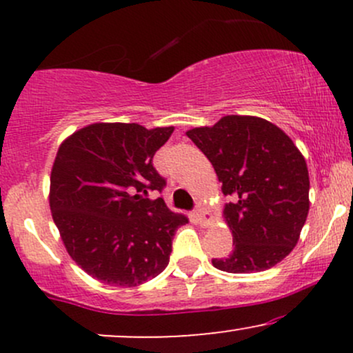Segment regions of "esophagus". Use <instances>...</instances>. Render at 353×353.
I'll return each instance as SVG.
<instances>
[{"instance_id": "obj_1", "label": "esophagus", "mask_w": 353, "mask_h": 353, "mask_svg": "<svg viewBox=\"0 0 353 353\" xmlns=\"http://www.w3.org/2000/svg\"><path fill=\"white\" fill-rule=\"evenodd\" d=\"M194 216H196L197 221H199V224L204 225V228H208V225L210 224V219H212L209 210L205 209L202 204H197L196 210H194Z\"/></svg>"}]
</instances>
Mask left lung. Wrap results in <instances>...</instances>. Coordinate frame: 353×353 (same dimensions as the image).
<instances>
[{
    "label": "left lung",
    "mask_w": 353,
    "mask_h": 353,
    "mask_svg": "<svg viewBox=\"0 0 353 353\" xmlns=\"http://www.w3.org/2000/svg\"><path fill=\"white\" fill-rule=\"evenodd\" d=\"M185 134L232 197L222 214L234 250L212 265L250 274L279 264L297 245L310 205L307 163L294 141L262 117L234 114Z\"/></svg>",
    "instance_id": "8db88e82"
}]
</instances>
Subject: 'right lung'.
Here are the masks:
<instances>
[{"mask_svg": "<svg viewBox=\"0 0 353 353\" xmlns=\"http://www.w3.org/2000/svg\"><path fill=\"white\" fill-rule=\"evenodd\" d=\"M172 131L96 123L61 143L51 169L52 221L68 254L91 277L136 287L168 267L174 232L189 221L149 192L165 185L152 157Z\"/></svg>", "mask_w": 353, "mask_h": 353, "instance_id": "right-lung-1", "label": "right lung"}]
</instances>
